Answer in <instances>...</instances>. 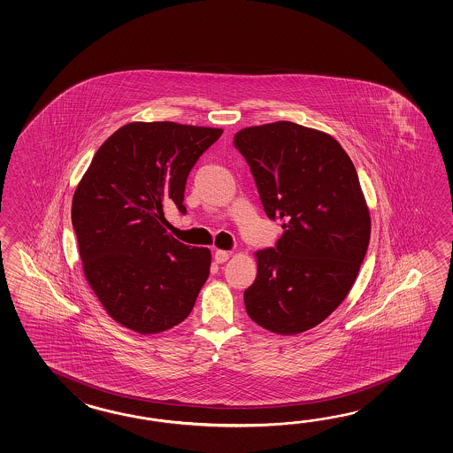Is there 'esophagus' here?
Returning a JSON list of instances; mask_svg holds the SVG:
<instances>
[{
	"mask_svg": "<svg viewBox=\"0 0 453 453\" xmlns=\"http://www.w3.org/2000/svg\"><path fill=\"white\" fill-rule=\"evenodd\" d=\"M213 259H215L217 264H223V262L230 259V252L228 250H217L215 254H213Z\"/></svg>",
	"mask_w": 453,
	"mask_h": 453,
	"instance_id": "34e87169",
	"label": "esophagus"
}]
</instances>
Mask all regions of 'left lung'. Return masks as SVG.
<instances>
[{"label":"left lung","instance_id":"8db88e82","mask_svg":"<svg viewBox=\"0 0 453 453\" xmlns=\"http://www.w3.org/2000/svg\"><path fill=\"white\" fill-rule=\"evenodd\" d=\"M270 220L285 233L259 250L244 306L260 327L295 335L347 298L366 256L371 217L357 168L334 137L279 121L233 137Z\"/></svg>","mask_w":453,"mask_h":453}]
</instances>
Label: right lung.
<instances>
[{"label": "right lung", "instance_id": "right-lung-1", "mask_svg": "<svg viewBox=\"0 0 453 453\" xmlns=\"http://www.w3.org/2000/svg\"><path fill=\"white\" fill-rule=\"evenodd\" d=\"M222 129L129 123L96 150L73 197L88 285L106 312L139 334L178 326L211 272V250L164 228L165 205L186 213L188 174Z\"/></svg>", "mask_w": 453, "mask_h": 453}]
</instances>
